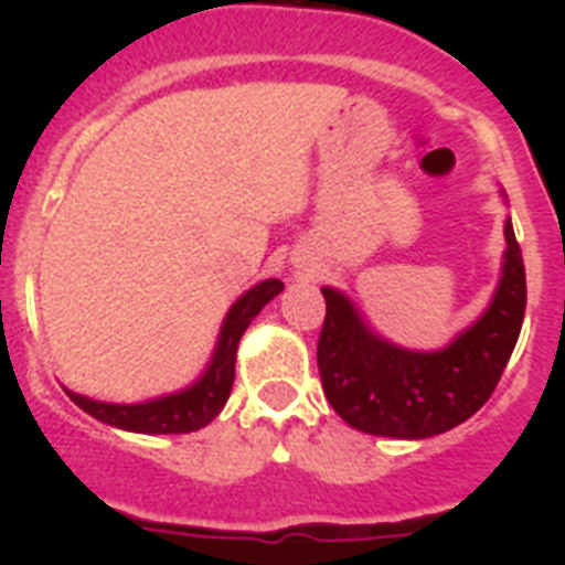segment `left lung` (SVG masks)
I'll list each match as a JSON object with an SVG mask.
<instances>
[{
	"label": "left lung",
	"mask_w": 565,
	"mask_h": 565,
	"mask_svg": "<svg viewBox=\"0 0 565 565\" xmlns=\"http://www.w3.org/2000/svg\"><path fill=\"white\" fill-rule=\"evenodd\" d=\"M501 282L476 326L433 353L407 351L364 326L351 299L322 288L326 322L317 364L322 391L344 422L371 436L430 438L478 413L521 337L526 271L512 221L503 226Z\"/></svg>",
	"instance_id": "1"
}]
</instances>
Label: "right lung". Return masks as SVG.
Returning a JSON list of instances; mask_svg holds the SVG:
<instances>
[{
  "label": "right lung",
  "instance_id": "obj_1",
  "mask_svg": "<svg viewBox=\"0 0 565 565\" xmlns=\"http://www.w3.org/2000/svg\"><path fill=\"white\" fill-rule=\"evenodd\" d=\"M282 291L279 279H263L254 288H248L243 297L228 308L226 319H223L221 339L214 344L212 362H209L206 373H203L192 387L172 396L152 398V402L141 404H107L96 402V398L78 396V393L67 391V396L89 413L93 418L104 424H113L118 430L129 433H147V436H167V433H192L201 430L212 422L217 413L223 411L228 393L234 384V359H237L239 337L252 326V319L268 306L277 294Z\"/></svg>",
  "mask_w": 565,
  "mask_h": 565
}]
</instances>
